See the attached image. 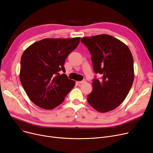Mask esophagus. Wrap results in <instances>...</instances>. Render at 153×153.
<instances>
[{"label": "esophagus", "mask_w": 153, "mask_h": 153, "mask_svg": "<svg viewBox=\"0 0 153 153\" xmlns=\"http://www.w3.org/2000/svg\"><path fill=\"white\" fill-rule=\"evenodd\" d=\"M85 82H86V81H85V80H83V81H79V84H84V83H85Z\"/></svg>", "instance_id": "34e87169"}]
</instances>
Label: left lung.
Segmentation results:
<instances>
[{
	"mask_svg": "<svg viewBox=\"0 0 153 153\" xmlns=\"http://www.w3.org/2000/svg\"><path fill=\"white\" fill-rule=\"evenodd\" d=\"M81 41L91 53L94 72L102 76L93 80L88 101L98 112L113 110L124 101L133 83L131 52L124 43L108 34L85 37Z\"/></svg>",
	"mask_w": 153,
	"mask_h": 153,
	"instance_id": "8db88e82",
	"label": "left lung"
}]
</instances>
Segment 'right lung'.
<instances>
[{"label":"right lung","mask_w":153,"mask_h":153,"mask_svg":"<svg viewBox=\"0 0 153 153\" xmlns=\"http://www.w3.org/2000/svg\"><path fill=\"white\" fill-rule=\"evenodd\" d=\"M80 39H44L23 52L20 80L30 100L39 107L54 109L74 87V81L59 72H65V59L77 47Z\"/></svg>","instance_id":"right-lung-1"}]
</instances>
